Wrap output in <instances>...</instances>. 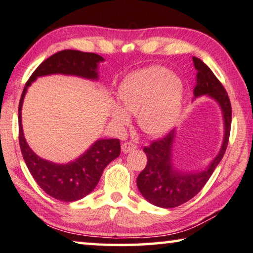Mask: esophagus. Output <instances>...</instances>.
<instances>
[{"label":"esophagus","instance_id":"1","mask_svg":"<svg viewBox=\"0 0 253 253\" xmlns=\"http://www.w3.org/2000/svg\"><path fill=\"white\" fill-rule=\"evenodd\" d=\"M121 148L123 153L126 154V153H130V151H133L134 149H137V145H134V143L132 142H124L122 143Z\"/></svg>","mask_w":253,"mask_h":253}]
</instances>
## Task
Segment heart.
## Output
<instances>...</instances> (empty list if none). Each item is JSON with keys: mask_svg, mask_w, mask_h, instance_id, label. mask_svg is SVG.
<instances>
[{"mask_svg": "<svg viewBox=\"0 0 253 253\" xmlns=\"http://www.w3.org/2000/svg\"><path fill=\"white\" fill-rule=\"evenodd\" d=\"M119 98L128 113L137 114L140 129L156 137L172 129L177 121L183 100V84L165 68L149 67L124 80L119 89ZM123 109L119 105L112 106V118L122 126L129 121L127 111Z\"/></svg>", "mask_w": 253, "mask_h": 253, "instance_id": "1", "label": "heart"}]
</instances>
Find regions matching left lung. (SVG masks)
Instances as JSON below:
<instances>
[{"label": "left lung", "instance_id": "left-lung-1", "mask_svg": "<svg viewBox=\"0 0 253 253\" xmlns=\"http://www.w3.org/2000/svg\"><path fill=\"white\" fill-rule=\"evenodd\" d=\"M197 70L194 97L207 95L219 105L224 120L223 143L215 158L204 169L182 172L173 164L172 149L175 130L169 131L162 139L143 148L147 155V165L138 175L137 185L147 201L157 207L174 208L186 203L200 192L219 164L227 148L230 139L232 107L228 95L212 71L198 57H192Z\"/></svg>", "mask_w": 253, "mask_h": 253}]
</instances>
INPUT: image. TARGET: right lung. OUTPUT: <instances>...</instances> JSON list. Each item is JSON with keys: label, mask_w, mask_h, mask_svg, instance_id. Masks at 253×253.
<instances>
[{"label": "right lung", "mask_w": 253, "mask_h": 253, "mask_svg": "<svg viewBox=\"0 0 253 253\" xmlns=\"http://www.w3.org/2000/svg\"><path fill=\"white\" fill-rule=\"evenodd\" d=\"M104 59L98 54L64 49L46 59L35 70L23 88L19 103V143L23 159L37 184L57 200L71 203L83 199L96 188L105 167L120 156L119 139H98L90 148L68 164H56L37 156L27 143L21 123V108L27 89L38 77L67 75L98 80V64Z\"/></svg>", "instance_id": "1"}]
</instances>
